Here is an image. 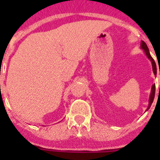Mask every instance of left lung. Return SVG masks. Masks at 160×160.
<instances>
[{"instance_id":"left-lung-1","label":"left lung","mask_w":160,"mask_h":160,"mask_svg":"<svg viewBox=\"0 0 160 160\" xmlns=\"http://www.w3.org/2000/svg\"><path fill=\"white\" fill-rule=\"evenodd\" d=\"M140 46H141V48L143 49V50H144V53L146 54L147 57L149 58V60H150V61H151V63H152V68H153V71H154V75H156V74H157L156 64H155V62H154V59H153L151 55H150V53H149V48H148V46H147L146 43H145L144 41H141V45H140ZM159 75H160V71H159ZM159 89H160V85H159ZM154 94H155V85H152V89H151V93H150V96H149V106H148V108H147L146 110H148V109H149V108H150V106H151V105H152V103H153V101H154Z\"/></svg>"}]
</instances>
